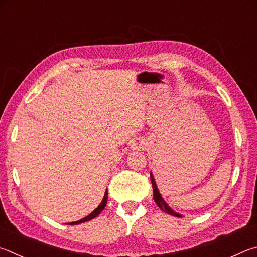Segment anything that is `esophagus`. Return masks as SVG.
Returning a JSON list of instances; mask_svg holds the SVG:
<instances>
[{"label": "esophagus", "mask_w": 257, "mask_h": 257, "mask_svg": "<svg viewBox=\"0 0 257 257\" xmlns=\"http://www.w3.org/2000/svg\"><path fill=\"white\" fill-rule=\"evenodd\" d=\"M145 146H146V142L145 140H142V139H137V140L133 141L132 143L133 149H143Z\"/></svg>", "instance_id": "34e87169"}]
</instances>
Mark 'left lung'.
Here are the masks:
<instances>
[{
    "mask_svg": "<svg viewBox=\"0 0 257 257\" xmlns=\"http://www.w3.org/2000/svg\"><path fill=\"white\" fill-rule=\"evenodd\" d=\"M150 178H151V184H152V190H154V200L156 202V204L159 206V208L165 211L166 213H168L170 215H175V217H182L181 214H178L177 212H175V211L173 209H170L168 204L166 203V202L164 201L163 197H161L160 193L158 191V188H157L156 186V183H155V179H154V176H152V174L150 173Z\"/></svg>",
    "mask_w": 257,
    "mask_h": 257,
    "instance_id": "left-lung-1",
    "label": "left lung"
}]
</instances>
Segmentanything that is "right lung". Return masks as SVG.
Instances as JSON below:
<instances>
[{"mask_svg":"<svg viewBox=\"0 0 257 257\" xmlns=\"http://www.w3.org/2000/svg\"><path fill=\"white\" fill-rule=\"evenodd\" d=\"M107 199H108V191H106V193H105V195H103V199H102V201H101V203L99 204V206L98 208L93 211L92 213H90L88 217H85V218H83V219H81V220H79V221H75V222H70L69 224H78V223H81V222H85V221H89V220H91V219H93V218H96L98 214H100V212L101 211L105 209V206H106V204H107Z\"/></svg>","mask_w":257,"mask_h":257,"instance_id":"right-lung-1","label":"right lung"}]
</instances>
